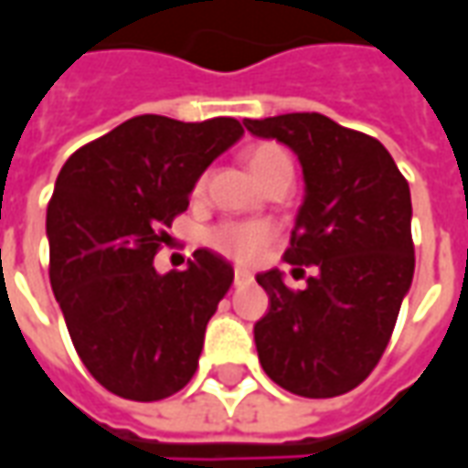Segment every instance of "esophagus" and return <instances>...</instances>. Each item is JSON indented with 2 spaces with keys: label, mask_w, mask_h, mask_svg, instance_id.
<instances>
[{
  "label": "esophagus",
  "mask_w": 468,
  "mask_h": 468,
  "mask_svg": "<svg viewBox=\"0 0 468 468\" xmlns=\"http://www.w3.org/2000/svg\"><path fill=\"white\" fill-rule=\"evenodd\" d=\"M250 282H251L250 270H241V267H237V270H234V284H250Z\"/></svg>",
  "instance_id": "esophagus-1"
}]
</instances>
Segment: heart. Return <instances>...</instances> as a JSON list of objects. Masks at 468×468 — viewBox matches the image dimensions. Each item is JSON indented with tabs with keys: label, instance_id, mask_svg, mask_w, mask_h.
Here are the masks:
<instances>
[{
	"label": "heart",
	"instance_id": "heart-1",
	"mask_svg": "<svg viewBox=\"0 0 468 468\" xmlns=\"http://www.w3.org/2000/svg\"><path fill=\"white\" fill-rule=\"evenodd\" d=\"M244 161L250 165V171L260 184H267L271 176L280 174L284 168H292V161L287 151L277 144H257L251 145L244 154ZM204 186V181H198V186ZM208 244L221 254H227L231 260L251 261L260 257V251L271 241L270 227L257 224V221H224L208 231Z\"/></svg>",
	"mask_w": 468,
	"mask_h": 468
}]
</instances>
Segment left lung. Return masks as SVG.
I'll return each mask as SVG.
<instances>
[{
  "mask_svg": "<svg viewBox=\"0 0 468 468\" xmlns=\"http://www.w3.org/2000/svg\"><path fill=\"white\" fill-rule=\"evenodd\" d=\"M244 125L303 164L304 201L284 261L314 267L297 292L280 270L257 274L270 294L254 324L260 363L294 396H343L378 366L413 282L409 181L380 141L320 112Z\"/></svg>",
  "mask_w": 468,
  "mask_h": 468,
  "instance_id": "left-lung-1",
  "label": "left lung"
}]
</instances>
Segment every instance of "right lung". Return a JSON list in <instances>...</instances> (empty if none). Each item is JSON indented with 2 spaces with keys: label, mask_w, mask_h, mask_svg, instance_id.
Returning a JSON list of instances; mask_svg holds the SVG:
<instances>
[{
  "label": "right lung",
  "mask_w": 468,
  "mask_h": 468,
  "mask_svg": "<svg viewBox=\"0 0 468 468\" xmlns=\"http://www.w3.org/2000/svg\"><path fill=\"white\" fill-rule=\"evenodd\" d=\"M244 135L239 121L135 115L69 155L48 207L49 284L82 366L111 393L161 400L194 378L234 270L208 250L158 274L188 194Z\"/></svg>",
  "instance_id": "right-lung-1"
}]
</instances>
